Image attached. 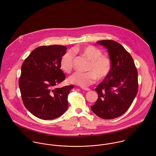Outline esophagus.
I'll return each mask as SVG.
<instances>
[{
	"instance_id": "esophagus-1",
	"label": "esophagus",
	"mask_w": 156,
	"mask_h": 156,
	"mask_svg": "<svg viewBox=\"0 0 156 156\" xmlns=\"http://www.w3.org/2000/svg\"><path fill=\"white\" fill-rule=\"evenodd\" d=\"M81 89H83V90H86V91H89V90H90V89H89V88L85 87H81Z\"/></svg>"
}]
</instances>
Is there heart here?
<instances>
[{
	"label": "heart",
	"instance_id": "heart-1",
	"mask_svg": "<svg viewBox=\"0 0 156 156\" xmlns=\"http://www.w3.org/2000/svg\"><path fill=\"white\" fill-rule=\"evenodd\" d=\"M90 61L86 73L75 72L69 78L68 81L73 84L80 86H87L94 83L96 78L98 80L105 79L111 69V62L109 58L103 56L102 51L92 45H85L75 49ZM61 69L69 73L73 66V53L71 51H67L61 58L60 62Z\"/></svg>",
	"mask_w": 156,
	"mask_h": 156
}]
</instances>
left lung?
Here are the masks:
<instances>
[{
	"label": "left lung",
	"instance_id": "left-lung-1",
	"mask_svg": "<svg viewBox=\"0 0 156 156\" xmlns=\"http://www.w3.org/2000/svg\"><path fill=\"white\" fill-rule=\"evenodd\" d=\"M97 44L108 51L111 62L109 75L94 90L98 98L90 107L103 119L122 115L129 108L138 92V72L131 55L119 43L103 40Z\"/></svg>",
	"mask_w": 156,
	"mask_h": 156
}]
</instances>
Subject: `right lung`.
Returning <instances> with one entry per match:
<instances>
[{
	"label": "right lung",
	"mask_w": 156,
	"mask_h": 156,
	"mask_svg": "<svg viewBox=\"0 0 156 156\" xmlns=\"http://www.w3.org/2000/svg\"><path fill=\"white\" fill-rule=\"evenodd\" d=\"M64 45L40 46L23 61L19 86L27 109L42 120L62 115L67 109L68 95L73 85L56 88L65 80L60 62L66 53Z\"/></svg>",
	"instance_id": "1"
}]
</instances>
